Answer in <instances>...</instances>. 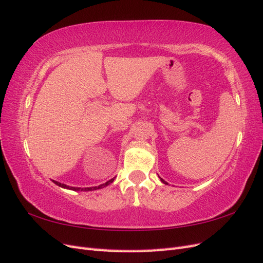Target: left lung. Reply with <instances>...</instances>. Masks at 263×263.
<instances>
[{"mask_svg": "<svg viewBox=\"0 0 263 263\" xmlns=\"http://www.w3.org/2000/svg\"><path fill=\"white\" fill-rule=\"evenodd\" d=\"M160 180H161V182H162V183H164V184H168V182H165L163 179H161V178H160Z\"/></svg>", "mask_w": 263, "mask_h": 263, "instance_id": "obj_1", "label": "left lung"}]
</instances>
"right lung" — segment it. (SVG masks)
<instances>
[{
  "mask_svg": "<svg viewBox=\"0 0 263 263\" xmlns=\"http://www.w3.org/2000/svg\"><path fill=\"white\" fill-rule=\"evenodd\" d=\"M114 179L115 178H113V179H110V180H108L107 182H105V183H103V184H101V185H99V186H92V187H74V186H69V185H66V184H63V183H60V182H57V181H54V180H52V182L54 183V184H57L58 186H60V187H62V189H67V190H72V191H94V190H100V189H103V187H105V186H107V185H109L110 183H112L113 181H114Z\"/></svg>",
  "mask_w": 263,
  "mask_h": 263,
  "instance_id": "obj_1",
  "label": "right lung"
}]
</instances>
